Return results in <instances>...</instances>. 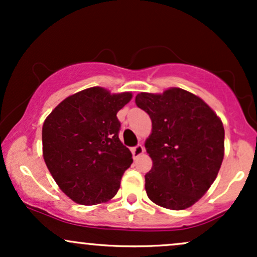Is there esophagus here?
<instances>
[{"label":"esophagus","mask_w":257,"mask_h":257,"mask_svg":"<svg viewBox=\"0 0 257 257\" xmlns=\"http://www.w3.org/2000/svg\"><path fill=\"white\" fill-rule=\"evenodd\" d=\"M145 152V149H144V146L143 145H138V146H135V147H133L132 149V153H133V157H134L135 159L137 158H139L140 157L141 155H143V153Z\"/></svg>","instance_id":"34e87169"}]
</instances>
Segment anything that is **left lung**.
I'll list each match as a JSON object with an SVG mask.
<instances>
[{
	"label": "left lung",
	"mask_w": 257,
	"mask_h": 257,
	"mask_svg": "<svg viewBox=\"0 0 257 257\" xmlns=\"http://www.w3.org/2000/svg\"><path fill=\"white\" fill-rule=\"evenodd\" d=\"M135 104L152 122L145 141L152 159L145 175L147 197L170 210L190 208L208 192L222 164V120L204 100L176 87L139 93Z\"/></svg>",
	"instance_id": "left-lung-1"
}]
</instances>
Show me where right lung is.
Listing matches in <instances>:
<instances>
[{
  "mask_svg": "<svg viewBox=\"0 0 257 257\" xmlns=\"http://www.w3.org/2000/svg\"><path fill=\"white\" fill-rule=\"evenodd\" d=\"M132 98L131 91L87 88L64 99L44 119L43 159L59 188L75 203H107L119 190L133 158L118 138L117 112Z\"/></svg>",
  "mask_w": 257,
  "mask_h": 257,
  "instance_id": "obj_1",
  "label": "right lung"
}]
</instances>
